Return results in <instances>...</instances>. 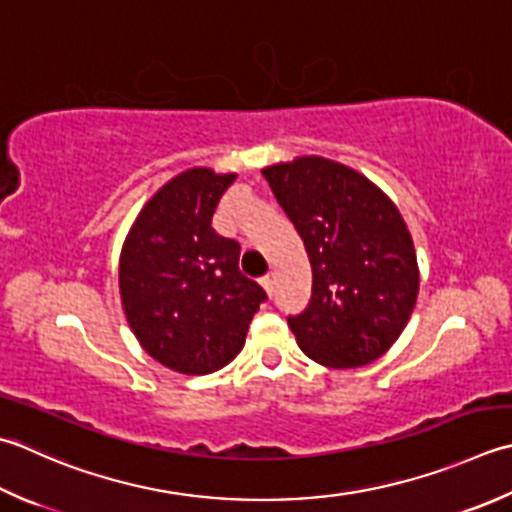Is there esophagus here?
Returning a JSON list of instances; mask_svg holds the SVG:
<instances>
[{"mask_svg":"<svg viewBox=\"0 0 512 512\" xmlns=\"http://www.w3.org/2000/svg\"><path fill=\"white\" fill-rule=\"evenodd\" d=\"M262 286H264V290H266V295L273 297V295H275V275L262 277Z\"/></svg>","mask_w":512,"mask_h":512,"instance_id":"obj_1","label":"esophagus"}]
</instances>
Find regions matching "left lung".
I'll list each match as a JSON object with an SVG mask.
<instances>
[{"label": "left lung", "instance_id": "left-lung-1", "mask_svg": "<svg viewBox=\"0 0 512 512\" xmlns=\"http://www.w3.org/2000/svg\"><path fill=\"white\" fill-rule=\"evenodd\" d=\"M313 268V295L288 317L299 348L326 368H357L402 335L417 302L419 266L402 213L382 188L319 155L262 168Z\"/></svg>", "mask_w": 512, "mask_h": 512}]
</instances>
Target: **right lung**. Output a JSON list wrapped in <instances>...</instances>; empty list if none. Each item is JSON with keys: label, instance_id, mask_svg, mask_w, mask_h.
<instances>
[{"label": "right lung", "instance_id": "1", "mask_svg": "<svg viewBox=\"0 0 512 512\" xmlns=\"http://www.w3.org/2000/svg\"><path fill=\"white\" fill-rule=\"evenodd\" d=\"M235 173L195 166L139 210L119 255V295L139 346L182 375H208L244 348L266 299L239 270V244L210 219Z\"/></svg>", "mask_w": 512, "mask_h": 512}]
</instances>
